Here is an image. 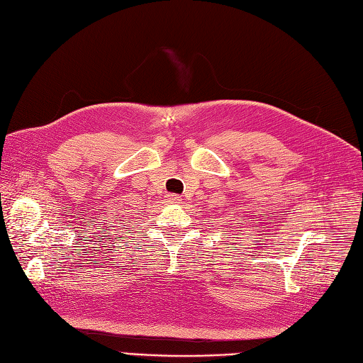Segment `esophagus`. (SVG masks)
<instances>
[{
	"instance_id": "1",
	"label": "esophagus",
	"mask_w": 363,
	"mask_h": 363,
	"mask_svg": "<svg viewBox=\"0 0 363 363\" xmlns=\"http://www.w3.org/2000/svg\"><path fill=\"white\" fill-rule=\"evenodd\" d=\"M182 197L179 194H167V202L169 203H180Z\"/></svg>"
}]
</instances>
